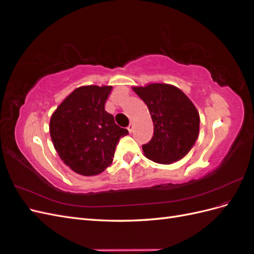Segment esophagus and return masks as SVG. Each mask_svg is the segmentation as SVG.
<instances>
[{
    "label": "esophagus",
    "mask_w": 254,
    "mask_h": 254,
    "mask_svg": "<svg viewBox=\"0 0 254 254\" xmlns=\"http://www.w3.org/2000/svg\"><path fill=\"white\" fill-rule=\"evenodd\" d=\"M133 123H130V124H129V126L127 127V129H128V131H129V133H131L132 131H133Z\"/></svg>",
    "instance_id": "1"
}]
</instances>
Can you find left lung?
<instances>
[{"label": "left lung", "instance_id": "8db88e82", "mask_svg": "<svg viewBox=\"0 0 254 254\" xmlns=\"http://www.w3.org/2000/svg\"><path fill=\"white\" fill-rule=\"evenodd\" d=\"M132 90L148 107L153 123L152 139L142 146L145 157L160 164L182 159L199 134L200 117L193 102L170 83L151 82Z\"/></svg>", "mask_w": 254, "mask_h": 254}]
</instances>
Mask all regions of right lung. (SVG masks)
Instances as JSON below:
<instances>
[{
	"instance_id": "right-lung-1",
	"label": "right lung",
	"mask_w": 254,
	"mask_h": 254,
	"mask_svg": "<svg viewBox=\"0 0 254 254\" xmlns=\"http://www.w3.org/2000/svg\"><path fill=\"white\" fill-rule=\"evenodd\" d=\"M112 86H81L68 94L50 120V134L60 159L75 173L95 176L110 166L120 137L128 130L105 110Z\"/></svg>"
}]
</instances>
